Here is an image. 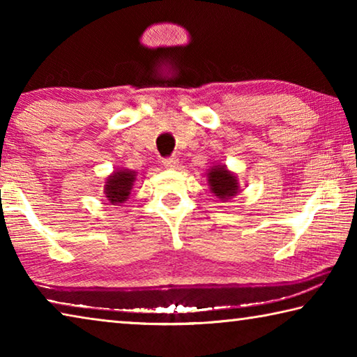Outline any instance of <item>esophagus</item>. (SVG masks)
<instances>
[{
    "instance_id": "obj_1",
    "label": "esophagus",
    "mask_w": 357,
    "mask_h": 357,
    "mask_svg": "<svg viewBox=\"0 0 357 357\" xmlns=\"http://www.w3.org/2000/svg\"><path fill=\"white\" fill-rule=\"evenodd\" d=\"M176 164H178V159L174 155L167 157V159L162 160V165H164L165 168H174V167H176Z\"/></svg>"
}]
</instances>
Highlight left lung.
<instances>
[{"label": "left lung", "mask_w": 357, "mask_h": 357, "mask_svg": "<svg viewBox=\"0 0 357 357\" xmlns=\"http://www.w3.org/2000/svg\"><path fill=\"white\" fill-rule=\"evenodd\" d=\"M208 183L214 195L220 200L233 198L239 192V183L234 173L225 165H215L208 173Z\"/></svg>", "instance_id": "1"}]
</instances>
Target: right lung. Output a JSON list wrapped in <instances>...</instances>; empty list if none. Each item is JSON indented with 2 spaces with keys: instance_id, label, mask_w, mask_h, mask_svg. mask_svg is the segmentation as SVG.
I'll return each mask as SVG.
<instances>
[{
  "instance_id": "add662e5",
  "label": "right lung",
  "mask_w": 357,
  "mask_h": 357,
  "mask_svg": "<svg viewBox=\"0 0 357 357\" xmlns=\"http://www.w3.org/2000/svg\"><path fill=\"white\" fill-rule=\"evenodd\" d=\"M135 172L130 170H116L113 172V174L107 178L105 181V197L108 198V202L114 206H119L121 203L128 202V198L130 195L132 185L135 183Z\"/></svg>"
}]
</instances>
